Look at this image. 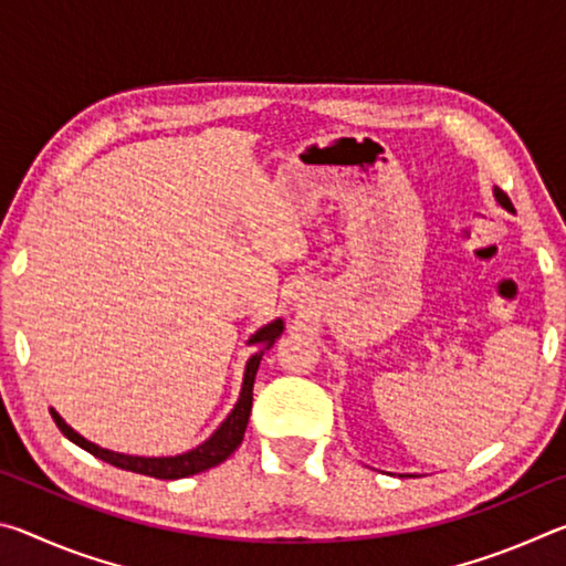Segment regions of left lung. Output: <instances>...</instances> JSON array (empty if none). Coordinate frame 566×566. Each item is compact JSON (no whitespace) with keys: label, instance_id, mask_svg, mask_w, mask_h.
Segmentation results:
<instances>
[{"label":"left lung","instance_id":"8db88e82","mask_svg":"<svg viewBox=\"0 0 566 566\" xmlns=\"http://www.w3.org/2000/svg\"><path fill=\"white\" fill-rule=\"evenodd\" d=\"M494 199H496V202H500L504 209H510V212H512V202H510V197H506L500 187H494Z\"/></svg>","mask_w":566,"mask_h":566}]
</instances>
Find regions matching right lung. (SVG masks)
<instances>
[{"label": "right lung", "instance_id": "1", "mask_svg": "<svg viewBox=\"0 0 566 566\" xmlns=\"http://www.w3.org/2000/svg\"><path fill=\"white\" fill-rule=\"evenodd\" d=\"M284 332V322L274 319L262 327L256 334H252L249 344H256L260 352H254L247 361L244 369V381H242V391H239V399L234 409L229 411V417L219 424L217 432L207 439L205 444H199L191 452L177 454V457H132V454H119V452H109V449H102L97 444H92L84 439L82 434H76L74 429L66 424V421L56 415L54 409H50V415L54 419V424L60 427V432L74 442L76 447H82L84 452L94 454L102 462H107L112 467L127 469V472H137V474H147L155 479H181V476H191L205 472V469H212L217 464H222L229 454H234V449L242 444L244 439V429L249 421V411H252V389H254V377L256 369H260V361L264 357V352L272 347L274 339Z\"/></svg>", "mask_w": 566, "mask_h": 566}]
</instances>
